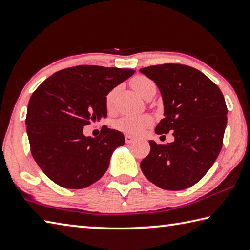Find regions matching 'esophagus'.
Masks as SVG:
<instances>
[{"mask_svg":"<svg viewBox=\"0 0 250 250\" xmlns=\"http://www.w3.org/2000/svg\"><path fill=\"white\" fill-rule=\"evenodd\" d=\"M134 141H135V138L133 136H130V135H126V136H125V142L127 144L133 143Z\"/></svg>","mask_w":250,"mask_h":250,"instance_id":"obj_1","label":"esophagus"}]
</instances>
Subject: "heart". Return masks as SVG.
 I'll use <instances>...</instances> for the list:
<instances>
[{"label":"heart","instance_id":"obj_1","mask_svg":"<svg viewBox=\"0 0 250 250\" xmlns=\"http://www.w3.org/2000/svg\"><path fill=\"white\" fill-rule=\"evenodd\" d=\"M132 85L134 90L137 93L143 96V98H147L148 95L156 92V84L155 82L150 80L149 78L144 76H137L132 80ZM117 89L112 90L106 95V107L107 109H112L114 105V99H115ZM154 123V118L149 114H142V115H124L114 122L113 126L117 130L122 133L129 134V135H139L144 132V129Z\"/></svg>","mask_w":250,"mask_h":250}]
</instances>
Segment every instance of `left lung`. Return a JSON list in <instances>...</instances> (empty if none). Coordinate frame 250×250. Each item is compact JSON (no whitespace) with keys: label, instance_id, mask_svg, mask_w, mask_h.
I'll return each instance as SVG.
<instances>
[{"label":"left lung","instance_id":"1","mask_svg":"<svg viewBox=\"0 0 250 250\" xmlns=\"http://www.w3.org/2000/svg\"><path fill=\"white\" fill-rule=\"evenodd\" d=\"M158 86L164 115L155 129L174 141L158 145L141 163L145 177L165 190H185L202 179L223 146L227 107L215 83L189 65L165 63L139 70ZM165 136V135H164Z\"/></svg>","mask_w":250,"mask_h":250}]
</instances>
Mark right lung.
<instances>
[{
    "instance_id": "right-lung-1",
    "label": "right lung",
    "mask_w": 250,
    "mask_h": 250,
    "mask_svg": "<svg viewBox=\"0 0 250 250\" xmlns=\"http://www.w3.org/2000/svg\"><path fill=\"white\" fill-rule=\"evenodd\" d=\"M135 73L132 69L77 65L52 74L30 96L26 130L42 172L67 189H83L106 172L121 132L103 126L98 137L83 127L107 116L106 95Z\"/></svg>"
}]
</instances>
